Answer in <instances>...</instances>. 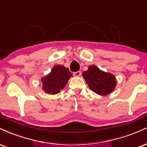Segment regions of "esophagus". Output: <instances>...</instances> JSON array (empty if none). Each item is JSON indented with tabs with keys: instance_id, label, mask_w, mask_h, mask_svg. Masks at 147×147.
Returning a JSON list of instances; mask_svg holds the SVG:
<instances>
[{
	"instance_id": "34e87169",
	"label": "esophagus",
	"mask_w": 147,
	"mask_h": 147,
	"mask_svg": "<svg viewBox=\"0 0 147 147\" xmlns=\"http://www.w3.org/2000/svg\"><path fill=\"white\" fill-rule=\"evenodd\" d=\"M80 75H81V72L80 71H76V72H74V76L75 77H79L80 76Z\"/></svg>"
}]
</instances>
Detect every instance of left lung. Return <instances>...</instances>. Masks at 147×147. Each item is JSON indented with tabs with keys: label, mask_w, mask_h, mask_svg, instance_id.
<instances>
[{
	"label": "left lung",
	"mask_w": 147,
	"mask_h": 147,
	"mask_svg": "<svg viewBox=\"0 0 147 147\" xmlns=\"http://www.w3.org/2000/svg\"><path fill=\"white\" fill-rule=\"evenodd\" d=\"M82 77L91 91L100 96L110 94L116 87V78L111 73L102 71L96 65H90Z\"/></svg>",
	"instance_id": "obj_1"
}]
</instances>
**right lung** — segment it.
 <instances>
[{"mask_svg":"<svg viewBox=\"0 0 147 147\" xmlns=\"http://www.w3.org/2000/svg\"><path fill=\"white\" fill-rule=\"evenodd\" d=\"M72 74L67 67L63 65H55L51 72L41 78L42 90L50 95L57 94L64 89Z\"/></svg>","mask_w":147,"mask_h":147,"instance_id":"obj_1","label":"right lung"}]
</instances>
